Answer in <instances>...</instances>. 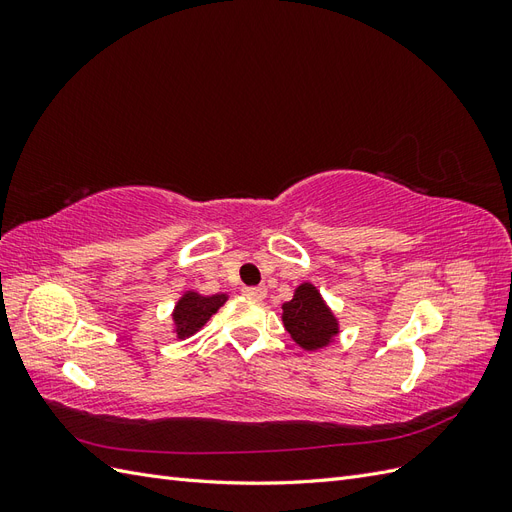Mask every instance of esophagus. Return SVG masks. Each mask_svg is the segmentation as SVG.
Here are the masks:
<instances>
[{"instance_id": "obj_1", "label": "esophagus", "mask_w": 512, "mask_h": 512, "mask_svg": "<svg viewBox=\"0 0 512 512\" xmlns=\"http://www.w3.org/2000/svg\"><path fill=\"white\" fill-rule=\"evenodd\" d=\"M243 294L247 299H252V301H262L267 297V288H262V286H250V288H243Z\"/></svg>"}]
</instances>
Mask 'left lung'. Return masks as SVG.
Segmentation results:
<instances>
[{"instance_id":"left-lung-1","label":"left lung","mask_w":512,"mask_h":512,"mask_svg":"<svg viewBox=\"0 0 512 512\" xmlns=\"http://www.w3.org/2000/svg\"><path fill=\"white\" fill-rule=\"evenodd\" d=\"M282 322L294 342L307 352L329 346L339 333L335 314L309 282L301 284L294 290V297L282 305Z\"/></svg>"}]
</instances>
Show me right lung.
<instances>
[{
  "mask_svg": "<svg viewBox=\"0 0 512 512\" xmlns=\"http://www.w3.org/2000/svg\"><path fill=\"white\" fill-rule=\"evenodd\" d=\"M226 301L228 294H211V297H203V294H198L194 290L183 292V297L177 301L173 309L177 337L185 339L198 333Z\"/></svg>",
  "mask_w": 512,
  "mask_h": 512,
  "instance_id": "1",
  "label": "right lung"
}]
</instances>
